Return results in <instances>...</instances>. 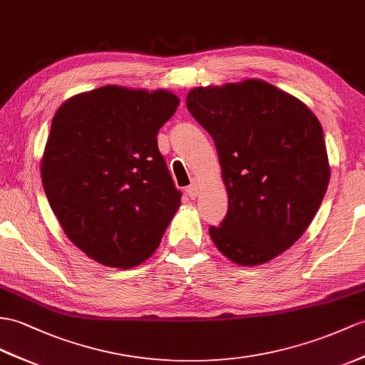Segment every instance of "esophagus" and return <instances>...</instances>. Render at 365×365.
<instances>
[{"label": "esophagus", "instance_id": "34e87169", "mask_svg": "<svg viewBox=\"0 0 365 365\" xmlns=\"http://www.w3.org/2000/svg\"><path fill=\"white\" fill-rule=\"evenodd\" d=\"M185 192H187V195L190 198H197V195H198V185L195 184V182H192L187 189H185Z\"/></svg>", "mask_w": 365, "mask_h": 365}]
</instances>
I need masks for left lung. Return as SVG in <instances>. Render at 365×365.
<instances>
[{"mask_svg": "<svg viewBox=\"0 0 365 365\" xmlns=\"http://www.w3.org/2000/svg\"><path fill=\"white\" fill-rule=\"evenodd\" d=\"M187 110L215 142L229 209L212 242L229 260L255 266L294 245L330 181L321 122L263 80L193 88Z\"/></svg>", "mask_w": 365, "mask_h": 365, "instance_id": "8db88e82", "label": "left lung"}]
</instances>
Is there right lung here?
I'll use <instances>...</instances> for the list:
<instances>
[{
	"mask_svg": "<svg viewBox=\"0 0 365 365\" xmlns=\"http://www.w3.org/2000/svg\"><path fill=\"white\" fill-rule=\"evenodd\" d=\"M178 105L170 91L108 85L57 110L41 181L66 237L90 259L133 268L161 243L181 192L156 136Z\"/></svg>",
	"mask_w": 365,
	"mask_h": 365,
	"instance_id": "right-lung-1",
	"label": "right lung"
}]
</instances>
